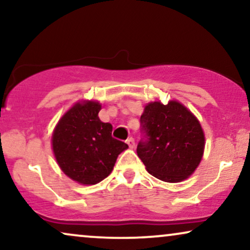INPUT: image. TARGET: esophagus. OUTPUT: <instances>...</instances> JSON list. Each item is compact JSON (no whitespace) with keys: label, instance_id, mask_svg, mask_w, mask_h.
Masks as SVG:
<instances>
[{"label":"esophagus","instance_id":"1","mask_svg":"<svg viewBox=\"0 0 250 250\" xmlns=\"http://www.w3.org/2000/svg\"><path fill=\"white\" fill-rule=\"evenodd\" d=\"M126 143H127L129 148H134V146H135V141H134V139H133V138H128L127 140H126Z\"/></svg>","mask_w":250,"mask_h":250}]
</instances>
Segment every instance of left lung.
<instances>
[{"label":"left lung","mask_w":250,"mask_h":250,"mask_svg":"<svg viewBox=\"0 0 250 250\" xmlns=\"http://www.w3.org/2000/svg\"><path fill=\"white\" fill-rule=\"evenodd\" d=\"M143 138L136 152L152 176L164 182L186 180L203 158L205 135L192 112L177 101H155L140 118Z\"/></svg>","instance_id":"obj_1"}]
</instances>
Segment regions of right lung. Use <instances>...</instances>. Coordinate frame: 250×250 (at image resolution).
<instances>
[{
	"label": "right lung",
	"instance_id": "1",
	"mask_svg": "<svg viewBox=\"0 0 250 250\" xmlns=\"http://www.w3.org/2000/svg\"><path fill=\"white\" fill-rule=\"evenodd\" d=\"M97 101L77 102L58 123L52 135V149L58 165L71 180L97 184L114 168L118 155L128 148L112 138V126L99 118Z\"/></svg>",
	"mask_w": 250,
	"mask_h": 250
}]
</instances>
